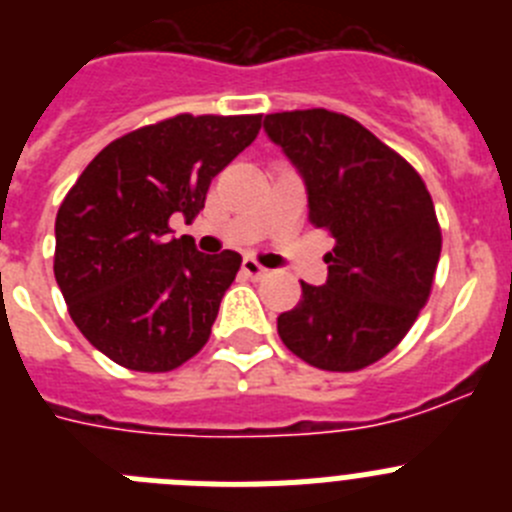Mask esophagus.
Instances as JSON below:
<instances>
[{
    "label": "esophagus",
    "mask_w": 512,
    "mask_h": 512,
    "mask_svg": "<svg viewBox=\"0 0 512 512\" xmlns=\"http://www.w3.org/2000/svg\"><path fill=\"white\" fill-rule=\"evenodd\" d=\"M241 271H243V274H246V277H251V279H264L266 274H269V271H266L264 266H261L256 259H243Z\"/></svg>",
    "instance_id": "esophagus-1"
}]
</instances>
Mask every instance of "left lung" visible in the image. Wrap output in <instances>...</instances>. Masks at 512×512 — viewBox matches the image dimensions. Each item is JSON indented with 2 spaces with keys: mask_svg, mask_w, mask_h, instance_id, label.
Returning <instances> with one entry per match:
<instances>
[{
  "mask_svg": "<svg viewBox=\"0 0 512 512\" xmlns=\"http://www.w3.org/2000/svg\"><path fill=\"white\" fill-rule=\"evenodd\" d=\"M300 169L315 228L336 241L328 282H302L277 318L284 346L325 372H359L408 336L431 297L441 225L418 171L354 117L323 107L266 115Z\"/></svg>",
  "mask_w": 512,
  "mask_h": 512,
  "instance_id": "left-lung-1",
  "label": "left lung"
}]
</instances>
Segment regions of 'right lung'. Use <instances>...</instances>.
Instances as JSON below:
<instances>
[{
    "label": "right lung",
    "instance_id": "right-lung-1",
    "mask_svg": "<svg viewBox=\"0 0 512 512\" xmlns=\"http://www.w3.org/2000/svg\"><path fill=\"white\" fill-rule=\"evenodd\" d=\"M261 130V115H174L104 146L56 215L53 274L71 320L94 348L133 372H171L202 351L235 251L207 256L187 223L207 189Z\"/></svg>",
    "mask_w": 512,
    "mask_h": 512
}]
</instances>
